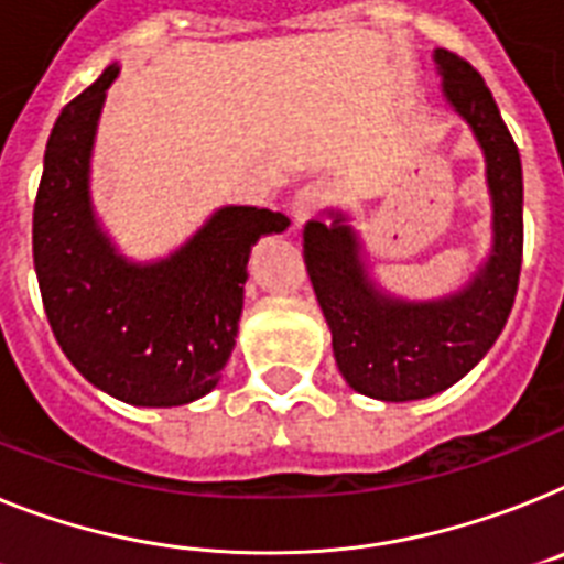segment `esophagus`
<instances>
[{"label": "esophagus", "mask_w": 564, "mask_h": 564, "mask_svg": "<svg viewBox=\"0 0 564 564\" xmlns=\"http://www.w3.org/2000/svg\"><path fill=\"white\" fill-rule=\"evenodd\" d=\"M326 206V192L321 186H304L292 197V217L297 226H304L306 220L318 215Z\"/></svg>", "instance_id": "34e87169"}]
</instances>
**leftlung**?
<instances>
[{
    "mask_svg": "<svg viewBox=\"0 0 564 564\" xmlns=\"http://www.w3.org/2000/svg\"><path fill=\"white\" fill-rule=\"evenodd\" d=\"M444 94L470 122L487 158L494 194V254L465 292L435 304H401L367 281L358 240L344 217L304 226V260L333 329L340 376L381 401L427 399L447 390L496 344L513 310L522 272V160L496 99L465 56L435 51Z\"/></svg>",
    "mask_w": 564,
    "mask_h": 564,
    "instance_id": "1",
    "label": "left lung"
}]
</instances>
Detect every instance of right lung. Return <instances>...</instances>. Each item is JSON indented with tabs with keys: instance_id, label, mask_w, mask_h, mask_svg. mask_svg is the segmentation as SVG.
I'll return each mask as SVG.
<instances>
[{
	"instance_id": "add662e5",
	"label": "right lung",
	"mask_w": 564,
	"mask_h": 564,
	"mask_svg": "<svg viewBox=\"0 0 564 564\" xmlns=\"http://www.w3.org/2000/svg\"><path fill=\"white\" fill-rule=\"evenodd\" d=\"M117 70L108 65L56 117L33 203V267L56 344L94 387L126 404L180 406L224 376L249 249L260 235L286 229L290 217L226 206L154 267L113 254L88 203V158Z\"/></svg>"
}]
</instances>
